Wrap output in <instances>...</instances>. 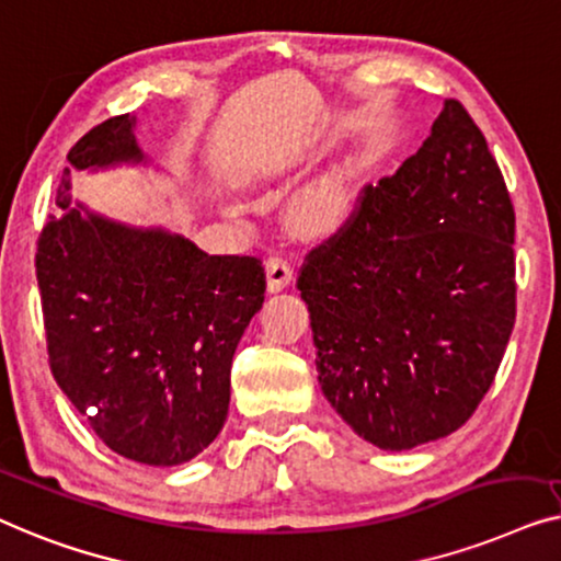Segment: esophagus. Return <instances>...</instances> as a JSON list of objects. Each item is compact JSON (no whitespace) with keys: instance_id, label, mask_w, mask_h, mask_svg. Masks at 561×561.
<instances>
[{"instance_id":"obj_1","label":"esophagus","mask_w":561,"mask_h":561,"mask_svg":"<svg viewBox=\"0 0 561 561\" xmlns=\"http://www.w3.org/2000/svg\"><path fill=\"white\" fill-rule=\"evenodd\" d=\"M295 277V270H291L289 259L282 254H272L266 259V282H270L272 291H279L287 287V284Z\"/></svg>"}]
</instances>
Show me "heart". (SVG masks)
Wrapping results in <instances>:
<instances>
[{
    "label": "heart",
    "mask_w": 561,
    "mask_h": 561,
    "mask_svg": "<svg viewBox=\"0 0 561 561\" xmlns=\"http://www.w3.org/2000/svg\"><path fill=\"white\" fill-rule=\"evenodd\" d=\"M335 213H337V201L333 198V195L318 193V195H312V198H307L302 210H299V216H302L305 224L320 228V226L333 224Z\"/></svg>",
    "instance_id": "1"
}]
</instances>
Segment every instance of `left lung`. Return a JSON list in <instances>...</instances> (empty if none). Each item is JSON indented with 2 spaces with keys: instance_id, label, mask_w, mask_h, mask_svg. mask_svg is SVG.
<instances>
[{
  "instance_id": "left-lung-1",
  "label": "left lung",
  "mask_w": 561,
  "mask_h": 561,
  "mask_svg": "<svg viewBox=\"0 0 561 561\" xmlns=\"http://www.w3.org/2000/svg\"><path fill=\"white\" fill-rule=\"evenodd\" d=\"M516 213L499 162L447 99L420 152L363 185L310 249V310L330 407L381 449L460 430L491 389L516 322Z\"/></svg>"
}]
</instances>
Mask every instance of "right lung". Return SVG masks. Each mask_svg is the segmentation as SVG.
Wrapping results in <instances>:
<instances>
[{"mask_svg":"<svg viewBox=\"0 0 561 561\" xmlns=\"http://www.w3.org/2000/svg\"><path fill=\"white\" fill-rule=\"evenodd\" d=\"M68 160L141 162L134 116L93 126ZM55 203L35 254L53 378L114 453L193 460L226 422L236 345L264 302L262 259L208 256L178 233L73 208L68 168Z\"/></svg>","mask_w":561,"mask_h":561,"instance_id":"add662e5","label":"right lung"}]
</instances>
